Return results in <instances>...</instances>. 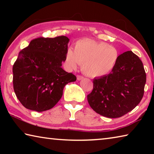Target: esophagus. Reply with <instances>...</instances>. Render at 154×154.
<instances>
[{
    "label": "esophagus",
    "mask_w": 154,
    "mask_h": 154,
    "mask_svg": "<svg viewBox=\"0 0 154 154\" xmlns=\"http://www.w3.org/2000/svg\"><path fill=\"white\" fill-rule=\"evenodd\" d=\"M77 80H82V79H83V76H82V75H77Z\"/></svg>",
    "instance_id": "esophagus-1"
}]
</instances>
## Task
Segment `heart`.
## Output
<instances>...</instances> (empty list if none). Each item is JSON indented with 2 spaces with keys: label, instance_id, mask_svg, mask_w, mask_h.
Returning a JSON list of instances; mask_svg holds the SVG:
<instances>
[{
  "label": "heart",
  "instance_id": "obj_1",
  "mask_svg": "<svg viewBox=\"0 0 154 154\" xmlns=\"http://www.w3.org/2000/svg\"><path fill=\"white\" fill-rule=\"evenodd\" d=\"M119 53L113 46L105 42L90 38L78 41L74 52L69 49L65 55V62L71 69L82 65V72L90 77H100L109 74L116 66Z\"/></svg>",
  "mask_w": 154,
  "mask_h": 154
}]
</instances>
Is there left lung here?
<instances>
[{"mask_svg": "<svg viewBox=\"0 0 154 154\" xmlns=\"http://www.w3.org/2000/svg\"><path fill=\"white\" fill-rule=\"evenodd\" d=\"M146 73L143 62L132 51L119 56L116 66L107 75L93 80V90L88 101L94 111L109 118L131 111L144 94Z\"/></svg>", "mask_w": 154, "mask_h": 154, "instance_id": "left-lung-1", "label": "left lung"}]
</instances>
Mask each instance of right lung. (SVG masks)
I'll return each mask as SVG.
<instances>
[{
  "mask_svg": "<svg viewBox=\"0 0 154 154\" xmlns=\"http://www.w3.org/2000/svg\"><path fill=\"white\" fill-rule=\"evenodd\" d=\"M69 38L39 37L20 51L13 66V83L17 98L28 109L38 112L53 108L65 85L76 76L61 67Z\"/></svg>",
  "mask_w": 154,
  "mask_h": 154,
  "instance_id": "right-lung-1",
  "label": "right lung"
}]
</instances>
